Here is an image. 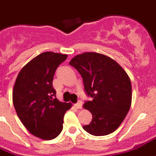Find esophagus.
I'll return each instance as SVG.
<instances>
[{
    "instance_id": "esophagus-1",
    "label": "esophagus",
    "mask_w": 156,
    "mask_h": 156,
    "mask_svg": "<svg viewBox=\"0 0 156 156\" xmlns=\"http://www.w3.org/2000/svg\"><path fill=\"white\" fill-rule=\"evenodd\" d=\"M74 106L76 108H78V109H80V108H82V102L79 101L77 104L74 105Z\"/></svg>"
}]
</instances>
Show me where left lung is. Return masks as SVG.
Segmentation results:
<instances>
[{"label":"left lung","mask_w":156,"mask_h":156,"mask_svg":"<svg viewBox=\"0 0 156 156\" xmlns=\"http://www.w3.org/2000/svg\"><path fill=\"white\" fill-rule=\"evenodd\" d=\"M70 64L81 75L85 91L93 98L83 105L93 117L84 130L94 136L116 131L132 105V84L127 72L111 57L98 52L76 55Z\"/></svg>","instance_id":"8db88e82"}]
</instances>
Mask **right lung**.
I'll use <instances>...</instances> for the list:
<instances>
[{
  "instance_id": "1",
  "label": "right lung",
  "mask_w": 156,
  "mask_h": 156,
  "mask_svg": "<svg viewBox=\"0 0 156 156\" xmlns=\"http://www.w3.org/2000/svg\"><path fill=\"white\" fill-rule=\"evenodd\" d=\"M66 54L45 51L29 62L19 72L12 91L13 104L21 122L32 135L51 140L63 128V118L71 103L55 98V71Z\"/></svg>"
}]
</instances>
